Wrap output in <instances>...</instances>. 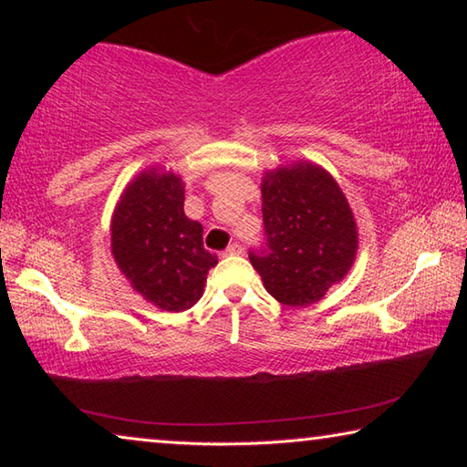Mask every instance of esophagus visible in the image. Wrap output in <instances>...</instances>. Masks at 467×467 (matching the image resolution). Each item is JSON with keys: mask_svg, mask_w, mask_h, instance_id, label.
Returning a JSON list of instances; mask_svg holds the SVG:
<instances>
[{"mask_svg": "<svg viewBox=\"0 0 467 467\" xmlns=\"http://www.w3.org/2000/svg\"><path fill=\"white\" fill-rule=\"evenodd\" d=\"M224 257H233V255H243V247L239 243H233V244H228V247L224 249V253H223Z\"/></svg>", "mask_w": 467, "mask_h": 467, "instance_id": "esophagus-1", "label": "esophagus"}]
</instances>
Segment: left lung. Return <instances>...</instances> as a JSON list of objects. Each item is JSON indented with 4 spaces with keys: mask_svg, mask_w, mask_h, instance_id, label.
Wrapping results in <instances>:
<instances>
[{
    "mask_svg": "<svg viewBox=\"0 0 467 467\" xmlns=\"http://www.w3.org/2000/svg\"><path fill=\"white\" fill-rule=\"evenodd\" d=\"M265 247L249 251L264 286L282 305L309 306L344 280L357 259L358 231L336 179L300 161L262 181Z\"/></svg>",
    "mask_w": 467,
    "mask_h": 467,
    "instance_id": "1",
    "label": "left lung"
}]
</instances>
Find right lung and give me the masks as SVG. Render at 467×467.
<instances>
[{"label": "right lung", "instance_id": "obj_1", "mask_svg": "<svg viewBox=\"0 0 467 467\" xmlns=\"http://www.w3.org/2000/svg\"><path fill=\"white\" fill-rule=\"evenodd\" d=\"M179 175L148 169L130 181L110 220V251L131 288L162 311L179 313L202 298L218 264L203 249V228L183 212Z\"/></svg>", "mask_w": 467, "mask_h": 467}]
</instances>
